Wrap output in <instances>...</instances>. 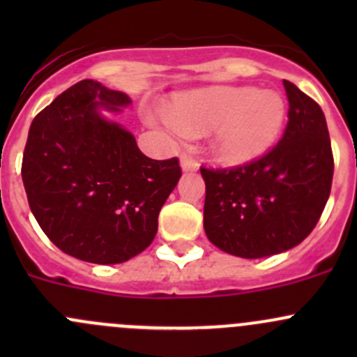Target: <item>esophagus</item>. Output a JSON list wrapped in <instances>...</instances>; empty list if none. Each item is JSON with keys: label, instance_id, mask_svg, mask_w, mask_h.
<instances>
[{"label": "esophagus", "instance_id": "esophagus-1", "mask_svg": "<svg viewBox=\"0 0 357 357\" xmlns=\"http://www.w3.org/2000/svg\"><path fill=\"white\" fill-rule=\"evenodd\" d=\"M181 169L185 172L197 171V169H199V162H197L192 155H188V153H183V155H181Z\"/></svg>", "mask_w": 357, "mask_h": 357}]
</instances>
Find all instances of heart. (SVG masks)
Listing matches in <instances>:
<instances>
[{
  "instance_id": "obj_1",
  "label": "heart",
  "mask_w": 357,
  "mask_h": 357,
  "mask_svg": "<svg viewBox=\"0 0 357 357\" xmlns=\"http://www.w3.org/2000/svg\"><path fill=\"white\" fill-rule=\"evenodd\" d=\"M287 117V103L271 89L211 86L185 93L162 121L176 136L212 131L211 152L226 165H242L275 146Z\"/></svg>"
}]
</instances>
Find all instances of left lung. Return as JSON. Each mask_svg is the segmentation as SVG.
<instances>
[{
    "label": "left lung",
    "mask_w": 357,
    "mask_h": 357,
    "mask_svg": "<svg viewBox=\"0 0 357 357\" xmlns=\"http://www.w3.org/2000/svg\"><path fill=\"white\" fill-rule=\"evenodd\" d=\"M289 122L264 157L233 169H205L204 229L226 254L261 259L302 242L330 197L333 155L321 107L290 81Z\"/></svg>",
    "instance_id": "left-lung-1"
}]
</instances>
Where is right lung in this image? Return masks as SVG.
<instances>
[{"instance_id":"1","label":"right lung","mask_w":357,"mask_h":357,"mask_svg":"<svg viewBox=\"0 0 357 357\" xmlns=\"http://www.w3.org/2000/svg\"><path fill=\"white\" fill-rule=\"evenodd\" d=\"M129 103L126 93L84 79L36 115L24 150L36 221L60 250L93 264H121L145 250L181 178L178 158L143 155L135 136L102 114Z\"/></svg>"}]
</instances>
